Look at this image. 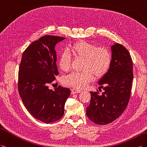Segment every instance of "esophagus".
Here are the masks:
<instances>
[{"label":"esophagus","instance_id":"obj_1","mask_svg":"<svg viewBox=\"0 0 147 147\" xmlns=\"http://www.w3.org/2000/svg\"><path fill=\"white\" fill-rule=\"evenodd\" d=\"M81 91L80 90H78L76 89V88H73V89H71V94H76V93H80Z\"/></svg>","mask_w":147,"mask_h":147}]
</instances>
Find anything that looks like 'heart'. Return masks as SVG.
<instances>
[{
  "instance_id": "1",
  "label": "heart",
  "mask_w": 147,
  "mask_h": 147,
  "mask_svg": "<svg viewBox=\"0 0 147 147\" xmlns=\"http://www.w3.org/2000/svg\"><path fill=\"white\" fill-rule=\"evenodd\" d=\"M70 52L74 56L84 58L82 72H73L63 79V83L67 86L81 89L93 81L94 75L101 78L108 73L111 64V55L105 47H98L86 40H80L71 44ZM58 66L63 71L70 68L71 56L66 51H63L57 61Z\"/></svg>"
}]
</instances>
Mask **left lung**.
Returning <instances> with one entry per match:
<instances>
[{
	"label": "left lung",
	"mask_w": 147,
	"mask_h": 147,
	"mask_svg": "<svg viewBox=\"0 0 147 147\" xmlns=\"http://www.w3.org/2000/svg\"><path fill=\"white\" fill-rule=\"evenodd\" d=\"M110 69L98 82L104 92H90V104L86 115L96 124L104 125L115 121L125 110L130 98L134 79L133 63L125 47L116 43L111 47Z\"/></svg>",
	"instance_id": "1"
}]
</instances>
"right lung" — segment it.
Segmentation results:
<instances>
[{
    "instance_id": "add662e5",
    "label": "right lung",
    "mask_w": 147,
    "mask_h": 147,
    "mask_svg": "<svg viewBox=\"0 0 147 147\" xmlns=\"http://www.w3.org/2000/svg\"><path fill=\"white\" fill-rule=\"evenodd\" d=\"M46 35L32 42L24 51L20 61L18 91L25 107L35 118L46 123L63 117L69 88L59 86L54 90L48 85L59 74L55 46L65 39Z\"/></svg>"
}]
</instances>
